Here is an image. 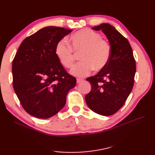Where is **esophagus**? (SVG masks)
Listing matches in <instances>:
<instances>
[{
  "label": "esophagus",
  "mask_w": 155,
  "mask_h": 155,
  "mask_svg": "<svg viewBox=\"0 0 155 155\" xmlns=\"http://www.w3.org/2000/svg\"><path fill=\"white\" fill-rule=\"evenodd\" d=\"M76 81H77V83H79L82 82L83 80L82 79H79V78H78V79H76Z\"/></svg>",
  "instance_id": "esophagus-1"
}]
</instances>
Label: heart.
I'll return each mask as SVG.
<instances>
[{
	"mask_svg": "<svg viewBox=\"0 0 155 155\" xmlns=\"http://www.w3.org/2000/svg\"><path fill=\"white\" fill-rule=\"evenodd\" d=\"M70 45L66 41H59L55 46V54L60 64L66 68L72 67L74 61V51L82 52L80 60L74 65L70 73L73 76L83 78L90 74L94 68H104L109 61L111 48L107 41L102 39L99 33L90 29H83L72 34Z\"/></svg>",
	"mask_w": 155,
	"mask_h": 155,
	"instance_id": "b5f03b06",
	"label": "heart"
}]
</instances>
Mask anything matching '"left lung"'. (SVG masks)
<instances>
[{"instance_id": "left-lung-1", "label": "left lung", "mask_w": 155, "mask_h": 155, "mask_svg": "<svg viewBox=\"0 0 155 155\" xmlns=\"http://www.w3.org/2000/svg\"><path fill=\"white\" fill-rule=\"evenodd\" d=\"M92 29L101 30L106 35L111 52L107 66L96 76L87 79L92 89L85 96V101L96 113L110 116L122 107L132 91L136 63L128 40L114 26L102 23Z\"/></svg>"}]
</instances>
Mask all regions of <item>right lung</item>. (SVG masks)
<instances>
[{"label":"right lung","instance_id":"obj_1","mask_svg":"<svg viewBox=\"0 0 155 155\" xmlns=\"http://www.w3.org/2000/svg\"><path fill=\"white\" fill-rule=\"evenodd\" d=\"M72 30L47 26L26 37L13 61V85L24 109L37 118L55 115L66 104L68 92L76 85L60 64L55 46Z\"/></svg>","mask_w":155,"mask_h":155}]
</instances>
